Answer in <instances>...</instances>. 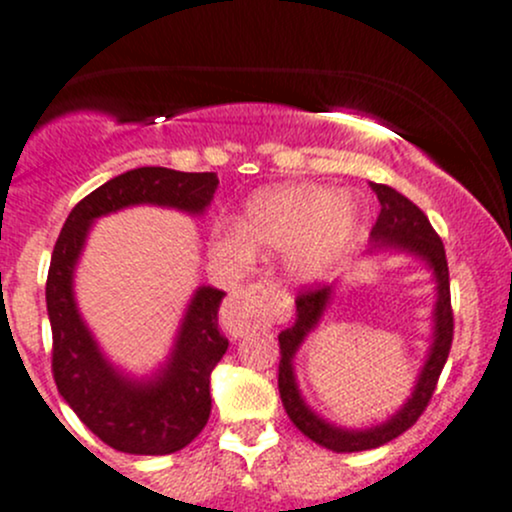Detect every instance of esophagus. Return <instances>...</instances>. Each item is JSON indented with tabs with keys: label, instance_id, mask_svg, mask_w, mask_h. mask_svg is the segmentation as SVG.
<instances>
[{
	"label": "esophagus",
	"instance_id": "1",
	"mask_svg": "<svg viewBox=\"0 0 512 512\" xmlns=\"http://www.w3.org/2000/svg\"><path fill=\"white\" fill-rule=\"evenodd\" d=\"M278 318L276 293L268 283H254L241 291L231 293L221 305V325L234 337L246 335L249 330L266 325Z\"/></svg>",
	"mask_w": 512,
	"mask_h": 512
}]
</instances>
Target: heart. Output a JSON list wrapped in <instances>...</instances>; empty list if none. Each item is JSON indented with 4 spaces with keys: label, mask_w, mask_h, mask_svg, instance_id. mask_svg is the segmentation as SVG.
<instances>
[{
    "label": "heart",
    "mask_w": 512,
    "mask_h": 512,
    "mask_svg": "<svg viewBox=\"0 0 512 512\" xmlns=\"http://www.w3.org/2000/svg\"><path fill=\"white\" fill-rule=\"evenodd\" d=\"M360 209L333 187L310 182L278 184L249 199L234 231H219L212 254L241 261L246 254L276 251L300 281L320 278L350 249Z\"/></svg>",
    "instance_id": "b5f03b06"
}]
</instances>
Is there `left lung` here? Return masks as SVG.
<instances>
[{
  "label": "left lung",
  "instance_id": "obj_1",
  "mask_svg": "<svg viewBox=\"0 0 512 512\" xmlns=\"http://www.w3.org/2000/svg\"><path fill=\"white\" fill-rule=\"evenodd\" d=\"M372 192L379 199V217L377 224L372 226L370 241L372 246L367 254H382V251H394V254L414 256L426 263L436 283V303L431 320H434V333H431V345L426 352V360L421 365L412 394L407 402L397 409L387 421L377 426H367V429H345L333 421L323 419L310 404L305 402L300 394L298 379H295L293 360L298 355L300 345L305 337L313 333L323 320V313L328 310L330 300H333L335 286L315 288V291H305L295 300V323L291 328L281 330L278 335V345H281V362H278V392H281V402L286 407V414L298 426L300 434L308 436L315 444L325 446V449L335 453H352V451H367L377 449V446L387 444V441L397 439L399 434L416 424L421 412L429 404L431 394H434L439 374L444 370L446 357H449L451 340H453V313H451V291H449V263H446V251L441 244L439 234L431 229L426 214L409 202L404 194L397 189L387 187V184H370Z\"/></svg>",
  "mask_w": 512,
  "mask_h": 512
}]
</instances>
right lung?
<instances>
[{"mask_svg": "<svg viewBox=\"0 0 512 512\" xmlns=\"http://www.w3.org/2000/svg\"><path fill=\"white\" fill-rule=\"evenodd\" d=\"M214 172L138 167L108 179L73 207L54 246L46 278V310L54 335V379L78 419L110 449L165 456L189 444L212 412L209 377L229 340L219 330L224 291L199 286L179 323L167 360L147 377L123 372L105 357L73 293L78 258L96 219L152 204L202 217L212 204Z\"/></svg>", "mask_w": 512, "mask_h": 512, "instance_id": "add662e5", "label": "right lung"}]
</instances>
